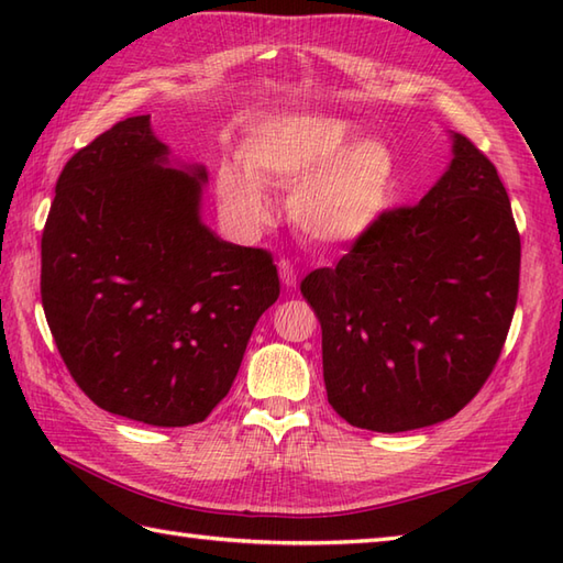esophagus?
Masks as SVG:
<instances>
[{
	"mask_svg": "<svg viewBox=\"0 0 563 563\" xmlns=\"http://www.w3.org/2000/svg\"><path fill=\"white\" fill-rule=\"evenodd\" d=\"M278 273H280V280L285 288H295L297 285V273L292 268V263L288 258H280L278 261Z\"/></svg>",
	"mask_w": 563,
	"mask_h": 563,
	"instance_id": "1",
	"label": "esophagus"
}]
</instances>
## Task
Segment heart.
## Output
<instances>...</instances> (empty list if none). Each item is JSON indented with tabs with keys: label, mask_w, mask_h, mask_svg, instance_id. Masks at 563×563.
<instances>
[{
	"label": "heart",
	"mask_w": 563,
	"mask_h": 563,
	"mask_svg": "<svg viewBox=\"0 0 563 563\" xmlns=\"http://www.w3.org/2000/svg\"><path fill=\"white\" fill-rule=\"evenodd\" d=\"M351 123L333 115L297 113L261 123L249 135L242 162H222L218 198L242 232L254 234L273 218L266 188H292L290 220L309 242L349 246L385 218L397 186V162L387 142L354 140Z\"/></svg>",
	"instance_id": "1"
}]
</instances>
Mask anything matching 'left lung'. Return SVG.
<instances>
[{
	"label": "left lung",
	"instance_id": "left-lung-1",
	"mask_svg": "<svg viewBox=\"0 0 563 563\" xmlns=\"http://www.w3.org/2000/svg\"><path fill=\"white\" fill-rule=\"evenodd\" d=\"M520 283V234L496 166L452 133L418 206L387 210L300 290L321 324L327 397L377 433L448 421L494 373Z\"/></svg>",
	"mask_w": 563,
	"mask_h": 563
}]
</instances>
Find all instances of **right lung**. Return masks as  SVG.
Returning a JSON list of instances; mask_svg holds the SVG:
<instances>
[{"instance_id": "1", "label": "right lung", "mask_w": 563, "mask_h": 563, "mask_svg": "<svg viewBox=\"0 0 563 563\" xmlns=\"http://www.w3.org/2000/svg\"><path fill=\"white\" fill-rule=\"evenodd\" d=\"M206 166L172 169L150 115L81 147L41 239V300L59 355L103 411L159 428L206 421L278 300L268 251L200 220Z\"/></svg>"}]
</instances>
